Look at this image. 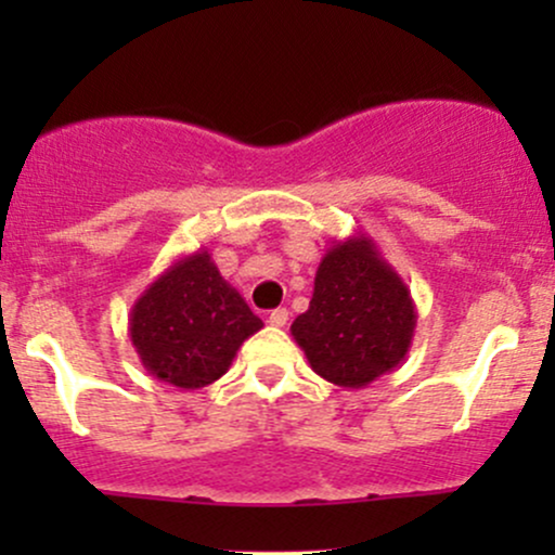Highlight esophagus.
Segmentation results:
<instances>
[{"instance_id": "34e87169", "label": "esophagus", "mask_w": 555, "mask_h": 555, "mask_svg": "<svg viewBox=\"0 0 555 555\" xmlns=\"http://www.w3.org/2000/svg\"><path fill=\"white\" fill-rule=\"evenodd\" d=\"M286 321H289V310H286V308H276V310H271V315H269V323H271V326L282 328V326H286Z\"/></svg>"}]
</instances>
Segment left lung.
I'll return each mask as SVG.
<instances>
[{
	"label": "left lung",
	"instance_id": "8db88e82",
	"mask_svg": "<svg viewBox=\"0 0 555 555\" xmlns=\"http://www.w3.org/2000/svg\"><path fill=\"white\" fill-rule=\"evenodd\" d=\"M415 326L410 286L360 232L326 250L310 308L295 318L292 336L328 384L365 388L404 362Z\"/></svg>",
	"mask_w": 555,
	"mask_h": 555
}]
</instances>
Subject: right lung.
<instances>
[{
  "label": "right lung",
  "mask_w": 555,
  "mask_h": 555,
  "mask_svg": "<svg viewBox=\"0 0 555 555\" xmlns=\"http://www.w3.org/2000/svg\"><path fill=\"white\" fill-rule=\"evenodd\" d=\"M263 321L216 269L211 253L177 258L130 310V341L154 378L203 388L229 371L242 341Z\"/></svg>",
  "instance_id": "1"
}]
</instances>
